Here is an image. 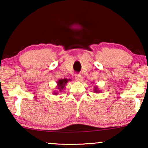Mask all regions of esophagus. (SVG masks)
<instances>
[{"instance_id": "1", "label": "esophagus", "mask_w": 148, "mask_h": 148, "mask_svg": "<svg viewBox=\"0 0 148 148\" xmlns=\"http://www.w3.org/2000/svg\"><path fill=\"white\" fill-rule=\"evenodd\" d=\"M83 79V77L81 75H75V80L77 81V82H82Z\"/></svg>"}]
</instances>
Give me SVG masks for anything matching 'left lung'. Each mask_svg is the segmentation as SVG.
<instances>
[{
  "mask_svg": "<svg viewBox=\"0 0 148 148\" xmlns=\"http://www.w3.org/2000/svg\"><path fill=\"white\" fill-rule=\"evenodd\" d=\"M94 92H95V93H99V92H100V90H98V87H96V88H94Z\"/></svg>",
  "mask_w": 148,
  "mask_h": 148,
  "instance_id": "1",
  "label": "left lung"
}]
</instances>
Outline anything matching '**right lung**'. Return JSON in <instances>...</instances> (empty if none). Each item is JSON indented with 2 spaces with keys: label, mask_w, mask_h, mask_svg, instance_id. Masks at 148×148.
I'll use <instances>...</instances> for the list:
<instances>
[{
  "label": "right lung",
  "mask_w": 148,
  "mask_h": 148,
  "mask_svg": "<svg viewBox=\"0 0 148 148\" xmlns=\"http://www.w3.org/2000/svg\"><path fill=\"white\" fill-rule=\"evenodd\" d=\"M69 81H71V79H66V78H64V79H60L58 80V82H56V84H57V91L56 92H53V94L54 95H57L58 93H59L60 92H62V90H64V88H65V86L67 84L68 82H69Z\"/></svg>",
  "instance_id": "right-lung-1"
}]
</instances>
